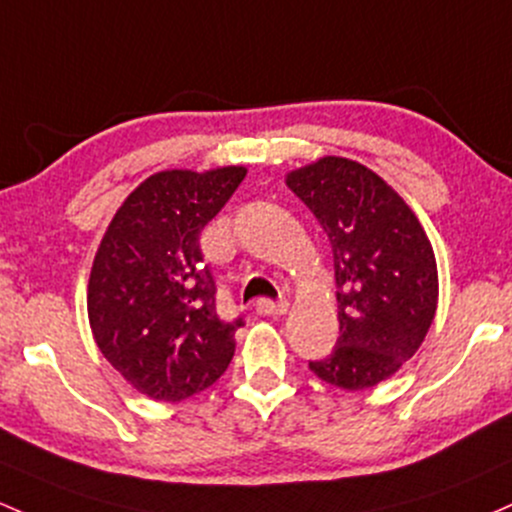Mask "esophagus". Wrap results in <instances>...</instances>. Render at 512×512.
Listing matches in <instances>:
<instances>
[{
  "instance_id": "1",
  "label": "esophagus",
  "mask_w": 512,
  "mask_h": 512,
  "mask_svg": "<svg viewBox=\"0 0 512 512\" xmlns=\"http://www.w3.org/2000/svg\"><path fill=\"white\" fill-rule=\"evenodd\" d=\"M289 303L286 301H272V299H260L257 301V313L260 316H284Z\"/></svg>"
}]
</instances>
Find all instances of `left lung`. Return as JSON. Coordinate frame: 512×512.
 <instances>
[{
    "label": "left lung",
    "instance_id": "8db88e82",
    "mask_svg": "<svg viewBox=\"0 0 512 512\" xmlns=\"http://www.w3.org/2000/svg\"><path fill=\"white\" fill-rule=\"evenodd\" d=\"M286 184L328 235L338 284L340 338L308 369L340 389H372L415 355L435 318L428 235L379 174L347 157H323Z\"/></svg>",
    "mask_w": 512,
    "mask_h": 512
}]
</instances>
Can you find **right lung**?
I'll return each mask as SVG.
<instances>
[{
	"mask_svg": "<svg viewBox=\"0 0 512 512\" xmlns=\"http://www.w3.org/2000/svg\"><path fill=\"white\" fill-rule=\"evenodd\" d=\"M245 167L167 170L145 179L106 228L87 313L101 355L155 401H184L228 369L235 330L223 320L199 235L226 206Z\"/></svg>",
	"mask_w": 512,
	"mask_h": 512,
	"instance_id": "1",
	"label": "right lung"
}]
</instances>
